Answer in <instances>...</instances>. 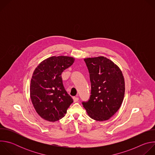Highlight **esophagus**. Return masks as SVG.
Returning <instances> with one entry per match:
<instances>
[{
  "label": "esophagus",
  "mask_w": 155,
  "mask_h": 155,
  "mask_svg": "<svg viewBox=\"0 0 155 155\" xmlns=\"http://www.w3.org/2000/svg\"><path fill=\"white\" fill-rule=\"evenodd\" d=\"M73 99H74V102H77L78 101V97H77V96H75V97H73Z\"/></svg>",
  "instance_id": "obj_1"
}]
</instances>
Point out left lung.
<instances>
[{
    "instance_id": "1",
    "label": "left lung",
    "mask_w": 155,
    "mask_h": 155,
    "mask_svg": "<svg viewBox=\"0 0 155 155\" xmlns=\"http://www.w3.org/2000/svg\"><path fill=\"white\" fill-rule=\"evenodd\" d=\"M89 71L91 96L83 106L90 118L103 121L120 109L124 96L125 83L121 69L112 61L98 56L84 59Z\"/></svg>"
}]
</instances>
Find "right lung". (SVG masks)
Segmentation results:
<instances>
[{
    "instance_id": "add662e5",
    "label": "right lung",
    "mask_w": 155,
    "mask_h": 155,
    "mask_svg": "<svg viewBox=\"0 0 155 155\" xmlns=\"http://www.w3.org/2000/svg\"><path fill=\"white\" fill-rule=\"evenodd\" d=\"M74 61L69 56H51L41 62L34 71L30 97L35 111L43 119L50 122L59 120L73 102L63 86L61 74Z\"/></svg>"
}]
</instances>
